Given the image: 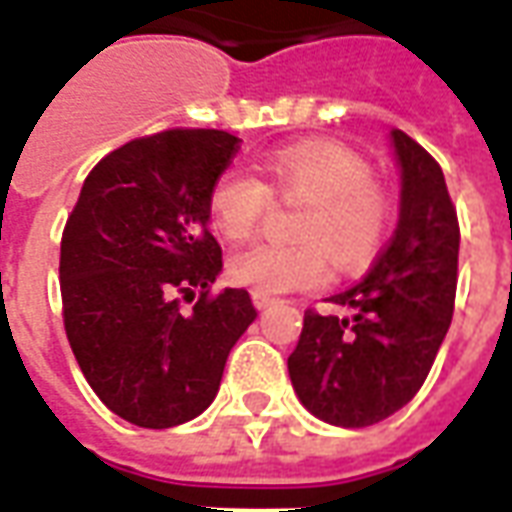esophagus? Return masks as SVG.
<instances>
[{
  "label": "esophagus",
  "mask_w": 512,
  "mask_h": 512,
  "mask_svg": "<svg viewBox=\"0 0 512 512\" xmlns=\"http://www.w3.org/2000/svg\"><path fill=\"white\" fill-rule=\"evenodd\" d=\"M252 302H255L257 310H266V307L274 305V299H271V296H266V293H252Z\"/></svg>",
  "instance_id": "1"
}]
</instances>
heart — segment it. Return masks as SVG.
<instances>
[{"label":"heart","instance_id":"b5f03b06","mask_svg":"<svg viewBox=\"0 0 512 512\" xmlns=\"http://www.w3.org/2000/svg\"><path fill=\"white\" fill-rule=\"evenodd\" d=\"M263 171L266 185L241 169L221 174L207 199L213 227L230 241H244L263 219L268 191L299 196L307 199L296 227L302 244L238 249L227 263L235 285L266 296L313 288L330 277L332 257L357 266L377 252L391 207L357 152L335 141H302L268 155Z\"/></svg>","mask_w":512,"mask_h":512}]
</instances>
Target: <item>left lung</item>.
<instances>
[{
  "mask_svg": "<svg viewBox=\"0 0 512 512\" xmlns=\"http://www.w3.org/2000/svg\"><path fill=\"white\" fill-rule=\"evenodd\" d=\"M399 221L363 280L332 293L341 313L307 310L288 357L293 391L321 421L360 430L413 399L452 324L460 227L441 166L391 130Z\"/></svg>",
  "mask_w": 512,
  "mask_h": 512,
  "instance_id": "obj_1",
  "label": "left lung"
}]
</instances>
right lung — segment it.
<instances>
[{
  "label": "right lung",
  "mask_w": 512,
  "mask_h": 512,
  "mask_svg": "<svg viewBox=\"0 0 512 512\" xmlns=\"http://www.w3.org/2000/svg\"><path fill=\"white\" fill-rule=\"evenodd\" d=\"M224 130H163L102 157L60 241L71 352L116 416L169 430L216 399L235 341L257 318L244 288L207 296L221 246L210 188L241 149ZM200 291L191 314L179 296Z\"/></svg>",
  "instance_id": "1"
}]
</instances>
